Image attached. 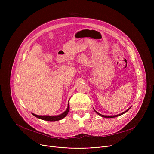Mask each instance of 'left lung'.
<instances>
[{"instance_id": "obj_1", "label": "left lung", "mask_w": 154, "mask_h": 154, "mask_svg": "<svg viewBox=\"0 0 154 154\" xmlns=\"http://www.w3.org/2000/svg\"><path fill=\"white\" fill-rule=\"evenodd\" d=\"M131 108V107L129 108V109H128L127 110H125V112H122V113H121V114H118V115H115V116H104V115H102V114H99V112H97L94 109V111L97 113V114L98 115H99L100 116H101V117H105V118H114V117H118V116H121V115H122V114H125V112H127L129 109H130Z\"/></svg>"}]
</instances>
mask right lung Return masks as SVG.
Wrapping results in <instances>:
<instances>
[{"mask_svg":"<svg viewBox=\"0 0 154 154\" xmlns=\"http://www.w3.org/2000/svg\"><path fill=\"white\" fill-rule=\"evenodd\" d=\"M69 103L68 102V106H67V109H66V110L63 113H62V114L58 115V116H38L36 114H33L32 113V114L34 116L36 117L37 118H38L40 119H42L44 120H47V121H58L59 120H61L62 119H63L65 117H66L67 114L68 112L69 111Z\"/></svg>","mask_w":154,"mask_h":154,"instance_id":"right-lung-1","label":"right lung"}]
</instances>
